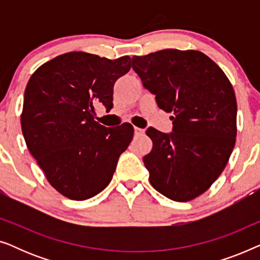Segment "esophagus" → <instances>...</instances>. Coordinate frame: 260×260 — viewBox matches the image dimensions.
<instances>
[{
    "mask_svg": "<svg viewBox=\"0 0 260 260\" xmlns=\"http://www.w3.org/2000/svg\"><path fill=\"white\" fill-rule=\"evenodd\" d=\"M143 134H144L143 129H140V127H135V135H136V136H140V135H143Z\"/></svg>",
    "mask_w": 260,
    "mask_h": 260,
    "instance_id": "obj_1",
    "label": "esophagus"
}]
</instances>
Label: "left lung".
I'll list each match as a JSON object with an SVG mask.
<instances>
[{"mask_svg": "<svg viewBox=\"0 0 260 260\" xmlns=\"http://www.w3.org/2000/svg\"><path fill=\"white\" fill-rule=\"evenodd\" d=\"M133 69L158 108L173 113V133L147 130L152 141L143 157L149 181L170 200H193L220 176L236 144L232 84L212 59L193 49L134 56Z\"/></svg>", "mask_w": 260, "mask_h": 260, "instance_id": "obj_1", "label": "left lung"}]
</instances>
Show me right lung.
<instances>
[{
    "mask_svg": "<svg viewBox=\"0 0 260 260\" xmlns=\"http://www.w3.org/2000/svg\"><path fill=\"white\" fill-rule=\"evenodd\" d=\"M130 56L110 60L70 52L31 74L21 127L28 150L63 197L86 200L108 187L134 136L129 123L105 127L94 106L112 108L113 85L131 69Z\"/></svg>",
    "mask_w": 260,
    "mask_h": 260,
    "instance_id": "add662e5",
    "label": "right lung"
}]
</instances>
